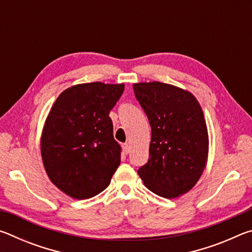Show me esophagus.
I'll list each match as a JSON object with an SVG mask.
<instances>
[{"label":"esophagus","instance_id":"1","mask_svg":"<svg viewBox=\"0 0 252 252\" xmlns=\"http://www.w3.org/2000/svg\"><path fill=\"white\" fill-rule=\"evenodd\" d=\"M122 151H123V153H125V155H129V152H130V146L127 143H125L122 146Z\"/></svg>","mask_w":252,"mask_h":252}]
</instances>
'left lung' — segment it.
<instances>
[{"mask_svg":"<svg viewBox=\"0 0 252 252\" xmlns=\"http://www.w3.org/2000/svg\"><path fill=\"white\" fill-rule=\"evenodd\" d=\"M133 91L151 126L149 160L139 176L160 197L187 193L207 163L209 140L201 106L190 92L170 84L136 83Z\"/></svg>","mask_w":252,"mask_h":252,"instance_id":"obj_1","label":"left lung"}]
</instances>
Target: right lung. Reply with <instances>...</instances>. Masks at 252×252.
<instances>
[{
	"label": "right lung",
	"mask_w": 252,
	"mask_h": 252,
	"mask_svg": "<svg viewBox=\"0 0 252 252\" xmlns=\"http://www.w3.org/2000/svg\"><path fill=\"white\" fill-rule=\"evenodd\" d=\"M125 84L84 83L59 95L41 138L42 160L50 180L70 197H94L110 185L121 161L110 111Z\"/></svg>",
	"instance_id": "right-lung-1"
}]
</instances>
